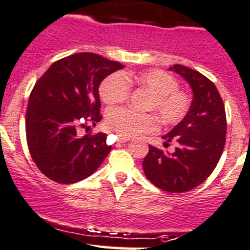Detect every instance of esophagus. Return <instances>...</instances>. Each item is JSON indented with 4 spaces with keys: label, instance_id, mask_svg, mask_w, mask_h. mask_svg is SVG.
Instances as JSON below:
<instances>
[{
    "label": "esophagus",
    "instance_id": "1",
    "mask_svg": "<svg viewBox=\"0 0 250 250\" xmlns=\"http://www.w3.org/2000/svg\"><path fill=\"white\" fill-rule=\"evenodd\" d=\"M127 141H130V137H119L118 138V142L119 143H125V142H127Z\"/></svg>",
    "mask_w": 250,
    "mask_h": 250
}]
</instances>
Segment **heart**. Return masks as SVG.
<instances>
[{"instance_id":"1","label":"heart","mask_w":250,"mask_h":250,"mask_svg":"<svg viewBox=\"0 0 250 250\" xmlns=\"http://www.w3.org/2000/svg\"><path fill=\"white\" fill-rule=\"evenodd\" d=\"M130 85H136L150 94L146 104L164 125H176L188 114L191 104L190 96L178 89V81L161 69L142 72H115L102 81L100 96L107 104L124 102L130 94ZM110 132L118 137H133L153 132L158 127L156 118L150 113H135L127 108L109 109L104 119Z\"/></svg>"}]
</instances>
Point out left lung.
<instances>
[{
	"instance_id": "1",
	"label": "left lung",
	"mask_w": 250,
	"mask_h": 250,
	"mask_svg": "<svg viewBox=\"0 0 250 250\" xmlns=\"http://www.w3.org/2000/svg\"><path fill=\"white\" fill-rule=\"evenodd\" d=\"M188 82L192 101L184 119L167 135L165 146L176 142L173 153L149 146L143 160L146 178L167 192H185L205 182L217 166L226 140L224 102L213 82L183 65L168 68Z\"/></svg>"
}]
</instances>
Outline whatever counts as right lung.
Here are the masks:
<instances>
[{
    "mask_svg": "<svg viewBox=\"0 0 250 250\" xmlns=\"http://www.w3.org/2000/svg\"><path fill=\"white\" fill-rule=\"evenodd\" d=\"M122 68L97 54L78 53L55 61L35 84L25 118L26 140L32 160L49 179L83 181L109 154L106 133L79 137L77 130L102 119L100 84Z\"/></svg>",
    "mask_w": 250,
    "mask_h": 250,
    "instance_id": "add662e5",
    "label": "right lung"
}]
</instances>
